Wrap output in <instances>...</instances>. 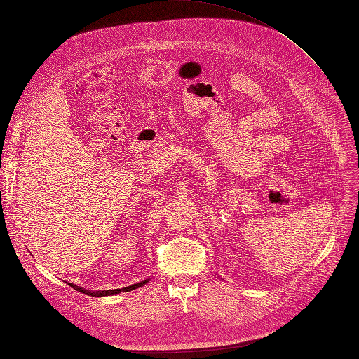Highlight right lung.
Masks as SVG:
<instances>
[{
    "label": "right lung",
    "instance_id": "add662e5",
    "mask_svg": "<svg viewBox=\"0 0 359 359\" xmlns=\"http://www.w3.org/2000/svg\"><path fill=\"white\" fill-rule=\"evenodd\" d=\"M147 281L148 280H144V281H140V283H136V285H132V286H127V287H123V289H111V290H86V289H83V287H81L78 285H73V283H69V285L74 290L85 293V295H90V297H109V295H118L119 292H130V290H133V289H137L140 286H144Z\"/></svg>",
    "mask_w": 359,
    "mask_h": 359
}]
</instances>
